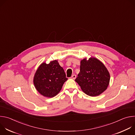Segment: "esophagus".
<instances>
[{
    "instance_id": "obj_1",
    "label": "esophagus",
    "mask_w": 135,
    "mask_h": 135,
    "mask_svg": "<svg viewBox=\"0 0 135 135\" xmlns=\"http://www.w3.org/2000/svg\"><path fill=\"white\" fill-rule=\"evenodd\" d=\"M76 75H75V74L71 76V78L72 79H73V80H75V79H76Z\"/></svg>"
}]
</instances>
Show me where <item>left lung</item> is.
<instances>
[{
  "label": "left lung",
  "instance_id": "1",
  "mask_svg": "<svg viewBox=\"0 0 135 135\" xmlns=\"http://www.w3.org/2000/svg\"><path fill=\"white\" fill-rule=\"evenodd\" d=\"M109 81V73L99 60L94 57L81 60L80 71L75 81L85 94L91 97L100 95L107 89Z\"/></svg>",
  "mask_w": 135,
  "mask_h": 135
}]
</instances>
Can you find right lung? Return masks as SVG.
<instances>
[{
  "label": "right lung",
  "mask_w": 135,
  "mask_h": 135,
  "mask_svg": "<svg viewBox=\"0 0 135 135\" xmlns=\"http://www.w3.org/2000/svg\"><path fill=\"white\" fill-rule=\"evenodd\" d=\"M67 80L63 68L57 60H54L47 64L44 62L40 65L35 74L33 82L41 95L52 98L59 93Z\"/></svg>",
  "instance_id": "obj_1"
}]
</instances>
